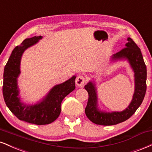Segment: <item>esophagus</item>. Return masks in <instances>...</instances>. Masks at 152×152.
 Masks as SVG:
<instances>
[{"instance_id": "34e87169", "label": "esophagus", "mask_w": 152, "mask_h": 152, "mask_svg": "<svg viewBox=\"0 0 152 152\" xmlns=\"http://www.w3.org/2000/svg\"><path fill=\"white\" fill-rule=\"evenodd\" d=\"M85 82H86V78H84L83 76H81V75H79L76 79V86H78L81 88L83 87L84 84H85Z\"/></svg>"}]
</instances>
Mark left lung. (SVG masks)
<instances>
[{"instance_id": "left-lung-1", "label": "left lung", "mask_w": 152, "mask_h": 152, "mask_svg": "<svg viewBox=\"0 0 152 152\" xmlns=\"http://www.w3.org/2000/svg\"><path fill=\"white\" fill-rule=\"evenodd\" d=\"M125 48L113 54L110 61L127 60L134 71V92L131 103L124 110L106 112L100 110L98 107L97 88L94 81H90L85 86V89L88 94V100L85 113L87 118L96 125H114L129 119L135 113L143 101L147 90V66L144 61L140 49L131 39L127 38Z\"/></svg>"}]
</instances>
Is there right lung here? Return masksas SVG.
<instances>
[{"instance_id":"obj_1","label":"right lung","mask_w":152,"mask_h":152,"mask_svg":"<svg viewBox=\"0 0 152 152\" xmlns=\"http://www.w3.org/2000/svg\"><path fill=\"white\" fill-rule=\"evenodd\" d=\"M42 39V36L27 38L12 50L4 69L3 85V98L9 110L19 120L37 125L52 123L59 116L62 100L75 89L76 78L73 76L64 83L54 86L37 103L25 104L22 102L18 86L22 56L27 49Z\"/></svg>"}]
</instances>
